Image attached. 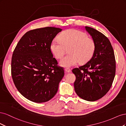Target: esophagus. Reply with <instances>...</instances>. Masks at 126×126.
<instances>
[{
  "instance_id": "1",
  "label": "esophagus",
  "mask_w": 126,
  "mask_h": 126,
  "mask_svg": "<svg viewBox=\"0 0 126 126\" xmlns=\"http://www.w3.org/2000/svg\"><path fill=\"white\" fill-rule=\"evenodd\" d=\"M64 70H65V71L66 72H71L70 69H69V68H65V69H64Z\"/></svg>"
}]
</instances>
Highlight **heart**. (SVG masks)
Listing matches in <instances>:
<instances>
[{
  "instance_id": "obj_1",
  "label": "heart",
  "mask_w": 126,
  "mask_h": 126,
  "mask_svg": "<svg viewBox=\"0 0 126 126\" xmlns=\"http://www.w3.org/2000/svg\"><path fill=\"white\" fill-rule=\"evenodd\" d=\"M59 40L54 39L50 46L51 52L56 58H62L68 49L69 55L60 60L63 67H70L78 63H85L91 58L94 51V41L87 34L77 29H70L59 36Z\"/></svg>"
}]
</instances>
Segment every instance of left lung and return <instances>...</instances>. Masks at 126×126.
Listing matches in <instances>:
<instances>
[{"instance_id": "1", "label": "left lung", "mask_w": 126, "mask_h": 126, "mask_svg": "<svg viewBox=\"0 0 126 126\" xmlns=\"http://www.w3.org/2000/svg\"><path fill=\"white\" fill-rule=\"evenodd\" d=\"M85 29L93 38L94 51L84 65L75 68V90L85 100L94 101L104 97L111 87L116 73V60L111 43L104 34L90 27Z\"/></svg>"}]
</instances>
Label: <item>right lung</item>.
Returning <instances> with one entry per match:
<instances>
[{
    "mask_svg": "<svg viewBox=\"0 0 126 126\" xmlns=\"http://www.w3.org/2000/svg\"><path fill=\"white\" fill-rule=\"evenodd\" d=\"M62 29L47 27L27 32L18 43L11 59V75L15 85L22 96L37 103L55 96L64 76L57 66L50 46Z\"/></svg>",
    "mask_w": 126,
    "mask_h": 126,
    "instance_id": "right-lung-1",
    "label": "right lung"
}]
</instances>
